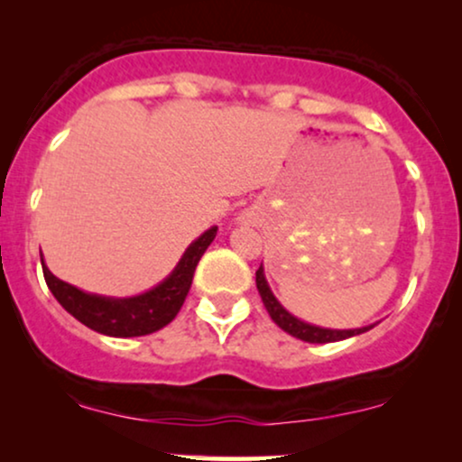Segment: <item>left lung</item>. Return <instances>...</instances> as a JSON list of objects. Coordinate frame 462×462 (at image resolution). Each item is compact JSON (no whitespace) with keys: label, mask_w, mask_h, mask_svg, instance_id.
I'll return each mask as SVG.
<instances>
[{"label":"left lung","mask_w":462,"mask_h":462,"mask_svg":"<svg viewBox=\"0 0 462 462\" xmlns=\"http://www.w3.org/2000/svg\"><path fill=\"white\" fill-rule=\"evenodd\" d=\"M256 289H258V293H261L263 304H264V309H267L269 317H272V319L278 323V326L282 328L284 332H289L291 337L300 338V341H306V343H334V341H343V338L356 337V334L367 332V330H371V328L375 326V323H371V326H363V328H349V330H337V328H323V326H315V323L301 321L300 317L291 315V312L286 310L282 304H280L278 298H275L272 286H269L267 278H264L263 264H261V267H258V272H256Z\"/></svg>","instance_id":"8db88e82"}]
</instances>
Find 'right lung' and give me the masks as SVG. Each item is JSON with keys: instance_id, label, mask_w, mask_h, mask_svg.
<instances>
[{"instance_id": "obj_1", "label": "right lung", "mask_w": 462, "mask_h": 462, "mask_svg": "<svg viewBox=\"0 0 462 462\" xmlns=\"http://www.w3.org/2000/svg\"><path fill=\"white\" fill-rule=\"evenodd\" d=\"M215 236L217 226L208 227L204 235L195 238L184 249L182 258L162 282L152 286L145 293L132 295V298H108V295L87 293V291L56 278L47 269L43 256H41V264H43L45 282L54 293L58 304L69 315L76 317L79 323H84L95 332L106 334V337H145V334L161 330L176 319L184 300H187L190 284H193L195 267H198L199 258L204 256L210 243L215 241Z\"/></svg>"}]
</instances>
